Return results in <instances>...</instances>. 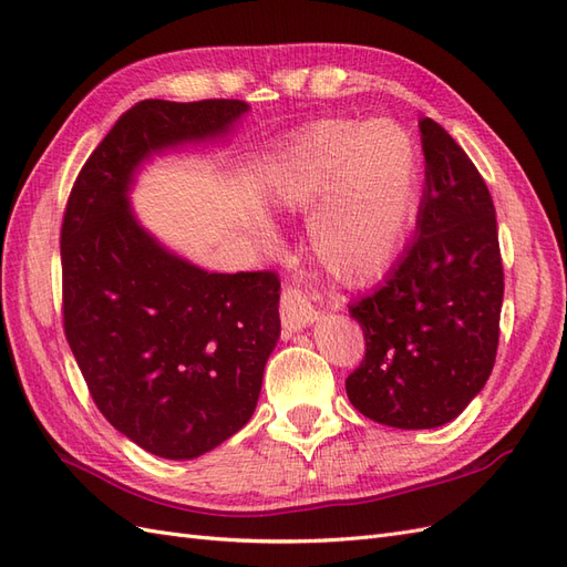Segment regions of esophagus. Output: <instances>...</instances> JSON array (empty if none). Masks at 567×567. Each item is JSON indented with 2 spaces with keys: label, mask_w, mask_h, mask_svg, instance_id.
<instances>
[{
  "label": "esophagus",
  "mask_w": 567,
  "mask_h": 567,
  "mask_svg": "<svg viewBox=\"0 0 567 567\" xmlns=\"http://www.w3.org/2000/svg\"><path fill=\"white\" fill-rule=\"evenodd\" d=\"M316 309L311 303V295L306 289L289 285L282 289L280 297V318L285 330H301L306 326H311L316 320Z\"/></svg>",
  "instance_id": "obj_1"
}]
</instances>
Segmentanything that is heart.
Returning a JSON list of instances; mask_svg holds the SVG:
<instances>
[{"label":"heart","mask_w":567,"mask_h":567,"mask_svg":"<svg viewBox=\"0 0 567 567\" xmlns=\"http://www.w3.org/2000/svg\"><path fill=\"white\" fill-rule=\"evenodd\" d=\"M417 194L409 133L392 121H322L282 173V202L313 214L311 249L344 285H370L396 261Z\"/></svg>","instance_id":"obj_1"}]
</instances>
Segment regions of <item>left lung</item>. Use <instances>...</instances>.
Instances as JSON below:
<instances>
[{"instance_id": "1", "label": "left lung", "mask_w": 567, "mask_h": 567, "mask_svg": "<svg viewBox=\"0 0 567 567\" xmlns=\"http://www.w3.org/2000/svg\"><path fill=\"white\" fill-rule=\"evenodd\" d=\"M425 189L415 239L373 295L349 303L365 339L347 378L355 411L380 425L451 423L489 380L504 303L487 183L440 123L420 121Z\"/></svg>"}]
</instances>
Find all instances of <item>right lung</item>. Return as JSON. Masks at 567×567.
<instances>
[{
    "label": "right lung",
    "mask_w": 567,
    "mask_h": 567,
    "mask_svg": "<svg viewBox=\"0 0 567 567\" xmlns=\"http://www.w3.org/2000/svg\"><path fill=\"white\" fill-rule=\"evenodd\" d=\"M239 100H144L80 168L61 223L63 332L92 401L127 440L187 461L249 423L280 337L272 270L206 272L144 233L127 187L152 152L223 135Z\"/></svg>",
    "instance_id": "add662e5"
}]
</instances>
